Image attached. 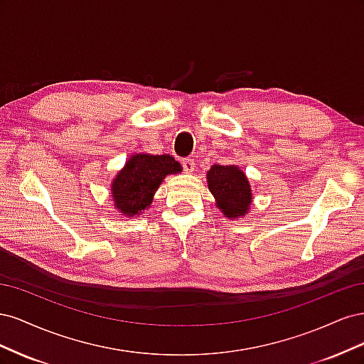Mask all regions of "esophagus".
I'll use <instances>...</instances> for the list:
<instances>
[{
  "label": "esophagus",
  "instance_id": "esophagus-1",
  "mask_svg": "<svg viewBox=\"0 0 364 364\" xmlns=\"http://www.w3.org/2000/svg\"><path fill=\"white\" fill-rule=\"evenodd\" d=\"M182 167L186 173H193L196 170V162L191 158H185L182 159Z\"/></svg>",
  "mask_w": 364,
  "mask_h": 364
}]
</instances>
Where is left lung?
<instances>
[{"label": "left lung", "instance_id": "8db88e82", "mask_svg": "<svg viewBox=\"0 0 364 364\" xmlns=\"http://www.w3.org/2000/svg\"><path fill=\"white\" fill-rule=\"evenodd\" d=\"M208 186L226 217H241L249 211L250 186L245 173L234 165H213L206 174Z\"/></svg>", "mask_w": 364, "mask_h": 364}]
</instances>
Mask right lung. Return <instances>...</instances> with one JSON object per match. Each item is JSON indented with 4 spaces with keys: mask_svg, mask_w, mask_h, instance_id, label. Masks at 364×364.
Listing matches in <instances>:
<instances>
[{
    "mask_svg": "<svg viewBox=\"0 0 364 364\" xmlns=\"http://www.w3.org/2000/svg\"><path fill=\"white\" fill-rule=\"evenodd\" d=\"M181 164L170 155H135L114 179L112 196L118 211L136 215L151 203V197L167 174L179 173Z\"/></svg>",
    "mask_w": 364,
    "mask_h": 364,
    "instance_id": "1",
    "label": "right lung"
}]
</instances>
